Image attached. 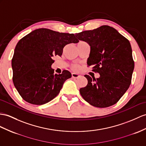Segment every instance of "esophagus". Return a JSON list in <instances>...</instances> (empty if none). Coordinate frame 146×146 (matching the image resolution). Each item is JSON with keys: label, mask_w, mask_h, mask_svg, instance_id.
Segmentation results:
<instances>
[{"label": "esophagus", "mask_w": 146, "mask_h": 146, "mask_svg": "<svg viewBox=\"0 0 146 146\" xmlns=\"http://www.w3.org/2000/svg\"><path fill=\"white\" fill-rule=\"evenodd\" d=\"M72 77L74 78V79H77V78L80 77V75H79V74H76V73H72Z\"/></svg>", "instance_id": "1"}]
</instances>
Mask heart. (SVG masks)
I'll list each match as a JSON object with an SVG mask.
<instances>
[{"label": "heart", "instance_id": "b5f03b06", "mask_svg": "<svg viewBox=\"0 0 146 146\" xmlns=\"http://www.w3.org/2000/svg\"><path fill=\"white\" fill-rule=\"evenodd\" d=\"M80 66L78 65V64H73L72 66H71V68L73 70H75V71H77L80 69Z\"/></svg>", "mask_w": 146, "mask_h": 146}]
</instances>
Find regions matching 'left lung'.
Returning a JSON list of instances; mask_svg holds the SVG:
<instances>
[{
  "mask_svg": "<svg viewBox=\"0 0 146 146\" xmlns=\"http://www.w3.org/2000/svg\"><path fill=\"white\" fill-rule=\"evenodd\" d=\"M75 35L90 46L88 66H93L92 70L100 75L97 79L85 75L88 84L80 88V95L95 107L115 105L128 89L132 79L134 62L129 40L108 25Z\"/></svg>",
  "mask_w": 146,
  "mask_h": 146,
  "instance_id": "left-lung-1",
  "label": "left lung"
}]
</instances>
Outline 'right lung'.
<instances>
[{
  "mask_svg": "<svg viewBox=\"0 0 146 146\" xmlns=\"http://www.w3.org/2000/svg\"><path fill=\"white\" fill-rule=\"evenodd\" d=\"M79 41L74 34L40 28L18 42L12 59V79L25 101L41 105L59 94L64 82L72 75L67 70L54 74L52 58L61 56L67 44Z\"/></svg>",
  "mask_w": 146,
  "mask_h": 146,
  "instance_id": "obj_1",
  "label": "right lung"
}]
</instances>
